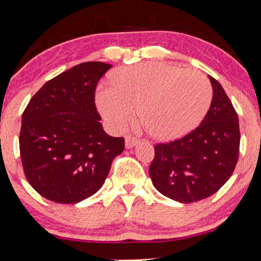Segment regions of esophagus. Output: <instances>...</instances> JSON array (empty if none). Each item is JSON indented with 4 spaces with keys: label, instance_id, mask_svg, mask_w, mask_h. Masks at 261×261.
<instances>
[{
    "label": "esophagus",
    "instance_id": "esophagus-1",
    "mask_svg": "<svg viewBox=\"0 0 261 261\" xmlns=\"http://www.w3.org/2000/svg\"><path fill=\"white\" fill-rule=\"evenodd\" d=\"M137 143H138L137 138H135L133 136H126V137H125V147H126L127 149L134 148Z\"/></svg>",
    "mask_w": 261,
    "mask_h": 261
}]
</instances>
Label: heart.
<instances>
[{
    "label": "heart",
    "instance_id": "obj_1",
    "mask_svg": "<svg viewBox=\"0 0 261 261\" xmlns=\"http://www.w3.org/2000/svg\"><path fill=\"white\" fill-rule=\"evenodd\" d=\"M114 87H101L96 101L113 130H121L134 119L136 106L155 137H181L204 119L213 100V87L205 75L182 70L161 62H149L121 69Z\"/></svg>",
    "mask_w": 261,
    "mask_h": 261
}]
</instances>
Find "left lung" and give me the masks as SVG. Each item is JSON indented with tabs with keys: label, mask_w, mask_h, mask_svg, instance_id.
<instances>
[{
	"label": "left lung",
	"mask_w": 261,
	"mask_h": 261,
	"mask_svg": "<svg viewBox=\"0 0 261 261\" xmlns=\"http://www.w3.org/2000/svg\"><path fill=\"white\" fill-rule=\"evenodd\" d=\"M209 79L214 96L203 121L186 136L156 144L149 167L155 189L180 203L216 193L230 178L239 160L238 113L220 82Z\"/></svg>",
	"instance_id": "obj_1"
}]
</instances>
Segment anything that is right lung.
Wrapping results in <instances>:
<instances>
[{
    "label": "right lung",
    "mask_w": 261,
    "mask_h": 261,
    "mask_svg": "<svg viewBox=\"0 0 261 261\" xmlns=\"http://www.w3.org/2000/svg\"><path fill=\"white\" fill-rule=\"evenodd\" d=\"M112 67L86 62L47 81L22 113L19 144L23 173L40 196L75 204L98 192L123 137L103 131L95 106L99 80Z\"/></svg>",
    "instance_id": "1"
}]
</instances>
